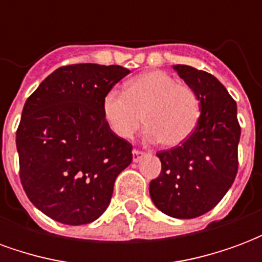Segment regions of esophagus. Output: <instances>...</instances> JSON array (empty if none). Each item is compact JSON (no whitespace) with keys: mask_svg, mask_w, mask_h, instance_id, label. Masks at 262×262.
<instances>
[{"mask_svg":"<svg viewBox=\"0 0 262 262\" xmlns=\"http://www.w3.org/2000/svg\"><path fill=\"white\" fill-rule=\"evenodd\" d=\"M132 154H133V161H135V163L140 161V159H142L143 156H144V153H143V151H140V150H133V151H132Z\"/></svg>","mask_w":262,"mask_h":262,"instance_id":"obj_1","label":"esophagus"}]
</instances>
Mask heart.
Returning a JSON list of instances; mask_svg holds the SVG:
<instances>
[{
	"instance_id": "1",
	"label": "heart",
	"mask_w": 262,
	"mask_h": 262,
	"mask_svg": "<svg viewBox=\"0 0 262 262\" xmlns=\"http://www.w3.org/2000/svg\"><path fill=\"white\" fill-rule=\"evenodd\" d=\"M103 120L120 139H132L143 122L146 137L176 147L195 130L201 102L192 88L165 71L151 70L127 81L123 92L112 90L102 99Z\"/></svg>"
}]
</instances>
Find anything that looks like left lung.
<instances>
[{"mask_svg": "<svg viewBox=\"0 0 262 262\" xmlns=\"http://www.w3.org/2000/svg\"><path fill=\"white\" fill-rule=\"evenodd\" d=\"M174 70L199 98L201 116L181 146L157 153L161 172L150 182V196L163 213L193 219L213 209L230 189L242 129L236 101L216 77L185 64Z\"/></svg>", "mask_w": 262, "mask_h": 262, "instance_id": "left-lung-1", "label": "left lung"}]
</instances>
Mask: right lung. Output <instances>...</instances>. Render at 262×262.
I'll list each match as a JSON object with an SVG mask.
<instances>
[{"label": "right lung", "mask_w": 262, "mask_h": 262, "mask_svg": "<svg viewBox=\"0 0 262 262\" xmlns=\"http://www.w3.org/2000/svg\"><path fill=\"white\" fill-rule=\"evenodd\" d=\"M130 71L85 63L60 67L24 105L16 130L26 195L56 222L78 226L106 210L132 144L103 120L102 99Z\"/></svg>", "instance_id": "right-lung-1"}]
</instances>
